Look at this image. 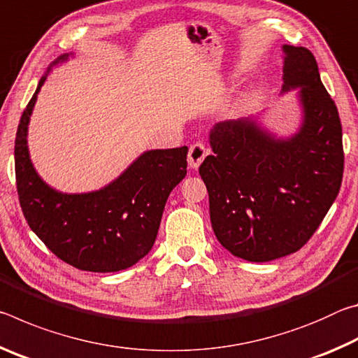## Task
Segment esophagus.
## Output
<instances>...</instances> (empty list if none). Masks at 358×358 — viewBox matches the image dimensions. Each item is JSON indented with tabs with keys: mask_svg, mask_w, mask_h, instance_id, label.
<instances>
[{
	"mask_svg": "<svg viewBox=\"0 0 358 358\" xmlns=\"http://www.w3.org/2000/svg\"><path fill=\"white\" fill-rule=\"evenodd\" d=\"M208 155V148L205 147L202 142H196L189 147V153H187V162H189V167L197 169L202 164L205 156Z\"/></svg>",
	"mask_w": 358,
	"mask_h": 358,
	"instance_id": "esophagus-1",
	"label": "esophagus"
}]
</instances>
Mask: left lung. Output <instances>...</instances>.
I'll list each match as a JSON object with an SVG mask.
<instances>
[{
  "label": "left lung",
  "instance_id": "left-lung-1",
  "mask_svg": "<svg viewBox=\"0 0 358 358\" xmlns=\"http://www.w3.org/2000/svg\"><path fill=\"white\" fill-rule=\"evenodd\" d=\"M282 92L300 88L303 123L275 138L252 120L224 121L210 132L213 155L199 167L220 243L250 262L299 251L339 192L343 129L313 53L284 45Z\"/></svg>",
  "mask_w": 358,
  "mask_h": 358
}]
</instances>
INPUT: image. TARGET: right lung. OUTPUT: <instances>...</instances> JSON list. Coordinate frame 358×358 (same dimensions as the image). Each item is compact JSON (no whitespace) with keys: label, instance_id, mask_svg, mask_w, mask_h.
<instances>
[{"label":"right lung","instance_id":"add662e5","mask_svg":"<svg viewBox=\"0 0 358 358\" xmlns=\"http://www.w3.org/2000/svg\"><path fill=\"white\" fill-rule=\"evenodd\" d=\"M68 57H59L48 71ZM45 78L23 110L15 136V183L23 216L48 250L78 270L129 268L153 248L169 194L186 175L187 147L147 151L99 191L52 189L36 173L27 147L29 115Z\"/></svg>","mask_w":358,"mask_h":358}]
</instances>
